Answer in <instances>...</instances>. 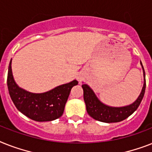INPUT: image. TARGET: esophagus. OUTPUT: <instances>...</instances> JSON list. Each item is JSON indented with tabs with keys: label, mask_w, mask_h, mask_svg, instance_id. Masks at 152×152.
<instances>
[{
	"label": "esophagus",
	"mask_w": 152,
	"mask_h": 152,
	"mask_svg": "<svg viewBox=\"0 0 152 152\" xmlns=\"http://www.w3.org/2000/svg\"><path fill=\"white\" fill-rule=\"evenodd\" d=\"M77 79H78L79 81H81V80H82V78H81V77H78V78H77Z\"/></svg>",
	"instance_id": "esophagus-1"
}]
</instances>
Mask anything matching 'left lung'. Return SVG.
Listing matches in <instances>:
<instances>
[{
  "mask_svg": "<svg viewBox=\"0 0 152 152\" xmlns=\"http://www.w3.org/2000/svg\"><path fill=\"white\" fill-rule=\"evenodd\" d=\"M141 65L142 63L140 62ZM144 72V86H143L141 93L137 99L131 104L124 107H111L103 104L99 101L92 89L87 84H83V99H84L87 112L89 115L93 119L103 123H118L123 121L132 115L140 105L146 88V80H145V72L143 67Z\"/></svg>",
  "mask_w": 152,
  "mask_h": 152,
  "instance_id": "8db88e82",
  "label": "left lung"
}]
</instances>
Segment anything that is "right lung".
<instances>
[{
  "instance_id": "add662e5",
  "label": "right lung",
  "mask_w": 152,
  "mask_h": 152,
  "mask_svg": "<svg viewBox=\"0 0 152 152\" xmlns=\"http://www.w3.org/2000/svg\"><path fill=\"white\" fill-rule=\"evenodd\" d=\"M7 83L10 97L19 112L33 120L47 122L58 119L62 115L71 89L78 84V82L73 80L45 93H30L20 88L15 82L11 60Z\"/></svg>"
}]
</instances>
